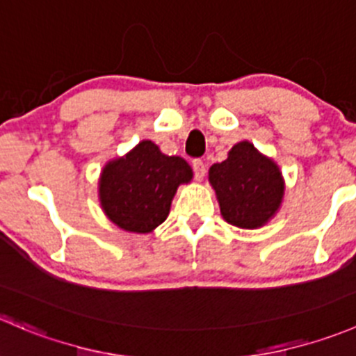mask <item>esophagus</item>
I'll use <instances>...</instances> for the list:
<instances>
[{
  "instance_id": "esophagus-1",
  "label": "esophagus",
  "mask_w": 356,
  "mask_h": 356,
  "mask_svg": "<svg viewBox=\"0 0 356 356\" xmlns=\"http://www.w3.org/2000/svg\"><path fill=\"white\" fill-rule=\"evenodd\" d=\"M193 170H195L196 181H202L205 177V163L202 160H193Z\"/></svg>"
}]
</instances>
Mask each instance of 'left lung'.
Instances as JSON below:
<instances>
[{
  "instance_id": "left-lung-1",
  "label": "left lung",
  "mask_w": 356,
  "mask_h": 356,
  "mask_svg": "<svg viewBox=\"0 0 356 356\" xmlns=\"http://www.w3.org/2000/svg\"><path fill=\"white\" fill-rule=\"evenodd\" d=\"M209 181L216 189L224 220L241 229L264 226L284 200L280 168L248 140L234 144L226 160L210 167Z\"/></svg>"
}]
</instances>
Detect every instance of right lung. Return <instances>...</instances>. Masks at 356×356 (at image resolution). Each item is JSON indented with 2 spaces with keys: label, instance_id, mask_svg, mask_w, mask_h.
I'll list each match as a JSON object with an SVG mask.
<instances>
[{
  "label": "right lung",
  "instance_id": "add662e5",
  "mask_svg": "<svg viewBox=\"0 0 356 356\" xmlns=\"http://www.w3.org/2000/svg\"><path fill=\"white\" fill-rule=\"evenodd\" d=\"M193 170L181 156H167L143 140L125 156L108 161L99 179V200L108 219L130 233H151L167 219L172 200Z\"/></svg>",
  "mask_w": 356,
  "mask_h": 356
}]
</instances>
